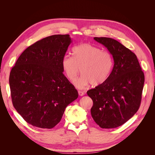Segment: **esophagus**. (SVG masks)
<instances>
[{"label": "esophagus", "instance_id": "obj_1", "mask_svg": "<svg viewBox=\"0 0 155 155\" xmlns=\"http://www.w3.org/2000/svg\"><path fill=\"white\" fill-rule=\"evenodd\" d=\"M78 94H79V96H83L84 94H85V93H84V92H83V91H78Z\"/></svg>", "mask_w": 155, "mask_h": 155}]
</instances>
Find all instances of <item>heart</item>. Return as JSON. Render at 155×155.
<instances>
[{
	"label": "heart",
	"mask_w": 155,
	"mask_h": 155,
	"mask_svg": "<svg viewBox=\"0 0 155 155\" xmlns=\"http://www.w3.org/2000/svg\"><path fill=\"white\" fill-rule=\"evenodd\" d=\"M74 56L66 55L62 59V67L70 80H74L81 67V76L74 82L78 88L92 84L98 86L109 78L113 65L111 54L99 47L83 43L73 48Z\"/></svg>",
	"instance_id": "1"
}]
</instances>
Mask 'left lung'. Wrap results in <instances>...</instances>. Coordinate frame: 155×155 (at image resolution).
I'll list each match as a JSON object with an SVG mask.
<instances>
[{"label":"left lung","instance_id":"left-lung-1","mask_svg":"<svg viewBox=\"0 0 155 155\" xmlns=\"http://www.w3.org/2000/svg\"><path fill=\"white\" fill-rule=\"evenodd\" d=\"M104 45L114 59L107 80L87 91L93 105V120L103 129L122 125L134 115L142 100L144 74L133 51L118 41L109 37H94Z\"/></svg>","mask_w":155,"mask_h":155}]
</instances>
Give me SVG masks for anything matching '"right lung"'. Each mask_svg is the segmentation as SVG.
Returning <instances> with one entry per match:
<instances>
[{
    "label": "right lung",
    "instance_id": "add662e5",
    "mask_svg": "<svg viewBox=\"0 0 155 155\" xmlns=\"http://www.w3.org/2000/svg\"><path fill=\"white\" fill-rule=\"evenodd\" d=\"M71 42L68 34L37 41L23 51L11 70L13 105L33 126L54 127L67 105L78 97L77 90L63 74L62 59Z\"/></svg>",
    "mask_w": 155,
    "mask_h": 155
}]
</instances>
